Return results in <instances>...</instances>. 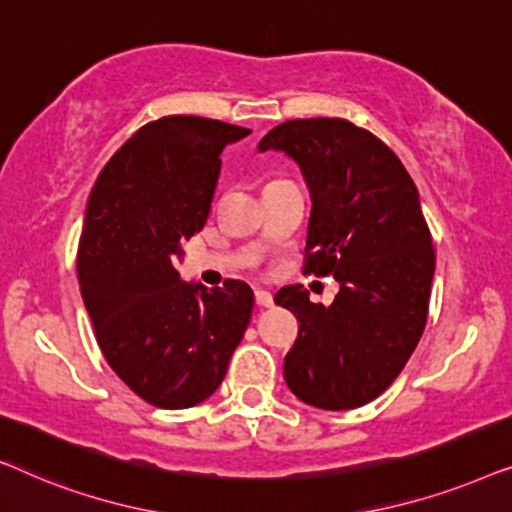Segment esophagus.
<instances>
[{"instance_id":"obj_1","label":"esophagus","mask_w":512,"mask_h":512,"mask_svg":"<svg viewBox=\"0 0 512 512\" xmlns=\"http://www.w3.org/2000/svg\"><path fill=\"white\" fill-rule=\"evenodd\" d=\"M256 305L258 307H272V305H275V298H272L270 291H256Z\"/></svg>"}]
</instances>
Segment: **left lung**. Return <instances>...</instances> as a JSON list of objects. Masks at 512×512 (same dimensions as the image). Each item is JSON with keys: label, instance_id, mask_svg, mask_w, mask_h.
Returning <instances> with one entry per match:
<instances>
[{"label": "left lung", "instance_id": "8db88e82", "mask_svg": "<svg viewBox=\"0 0 512 512\" xmlns=\"http://www.w3.org/2000/svg\"><path fill=\"white\" fill-rule=\"evenodd\" d=\"M270 149L296 160L310 188L303 272L340 284L328 307L298 284L277 291L300 321L284 380L314 408H361L396 380L426 326L436 251L417 186L387 144L345 118L286 121L258 144Z\"/></svg>", "mask_w": 512, "mask_h": 512}]
</instances>
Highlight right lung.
<instances>
[{
	"label": "right lung",
	"instance_id": "obj_1",
	"mask_svg": "<svg viewBox=\"0 0 512 512\" xmlns=\"http://www.w3.org/2000/svg\"><path fill=\"white\" fill-rule=\"evenodd\" d=\"M251 130L200 116L139 128L97 177L76 256L81 296L111 370L156 408L219 389L247 331L254 291L181 282L184 242L205 226L221 151Z\"/></svg>",
	"mask_w": 512,
	"mask_h": 512
}]
</instances>
